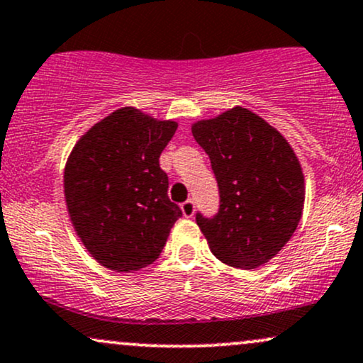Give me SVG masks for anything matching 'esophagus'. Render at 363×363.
I'll return each instance as SVG.
<instances>
[{
    "mask_svg": "<svg viewBox=\"0 0 363 363\" xmlns=\"http://www.w3.org/2000/svg\"><path fill=\"white\" fill-rule=\"evenodd\" d=\"M181 210H182V215H184L186 218H191V216H193L194 211H196V205H194L193 199H187V201L182 203Z\"/></svg>",
    "mask_w": 363,
    "mask_h": 363,
    "instance_id": "34e87169",
    "label": "esophagus"
}]
</instances>
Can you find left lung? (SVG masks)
Here are the masks:
<instances>
[{"label":"left lung","mask_w":363,"mask_h":363,"mask_svg":"<svg viewBox=\"0 0 363 363\" xmlns=\"http://www.w3.org/2000/svg\"><path fill=\"white\" fill-rule=\"evenodd\" d=\"M193 136L210 157L220 205L196 213L211 252L252 269L280 252L302 216L303 174L294 150L264 119L244 107L198 121Z\"/></svg>","instance_id":"obj_1"}]
</instances>
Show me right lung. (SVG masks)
<instances>
[{"mask_svg":"<svg viewBox=\"0 0 363 363\" xmlns=\"http://www.w3.org/2000/svg\"><path fill=\"white\" fill-rule=\"evenodd\" d=\"M176 129L174 121L123 107L74 145L65 169L66 206L83 245L106 268L129 273L152 264L182 216L158 164Z\"/></svg>","mask_w":363,"mask_h":363,"instance_id":"obj_1","label":"right lung"}]
</instances>
